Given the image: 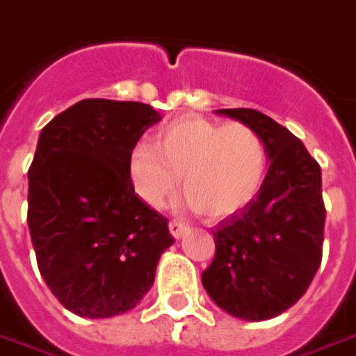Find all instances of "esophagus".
<instances>
[{
    "label": "esophagus",
    "mask_w": 356,
    "mask_h": 356,
    "mask_svg": "<svg viewBox=\"0 0 356 356\" xmlns=\"http://www.w3.org/2000/svg\"><path fill=\"white\" fill-rule=\"evenodd\" d=\"M170 232H171V236H173V238L181 240L183 236H185L186 232H188V227H186V225H183V223H179V221H171Z\"/></svg>",
    "instance_id": "34e87169"
}]
</instances>
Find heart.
<instances>
[{
	"instance_id": "obj_1",
	"label": "heart",
	"mask_w": 356,
	"mask_h": 356,
	"mask_svg": "<svg viewBox=\"0 0 356 356\" xmlns=\"http://www.w3.org/2000/svg\"><path fill=\"white\" fill-rule=\"evenodd\" d=\"M135 194L160 208L181 186L188 204L209 219L244 211L267 173V148L254 127L188 116L162 125L154 145L139 140L127 158Z\"/></svg>"
}]
</instances>
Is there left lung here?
<instances>
[{
    "instance_id": "obj_1",
    "label": "left lung",
    "mask_w": 356,
    "mask_h": 356,
    "mask_svg": "<svg viewBox=\"0 0 356 356\" xmlns=\"http://www.w3.org/2000/svg\"><path fill=\"white\" fill-rule=\"evenodd\" d=\"M216 112L254 127L270 163L255 200L216 227V257L202 284L225 313L267 321L296 305L321 267L326 219L321 165L293 133L259 110Z\"/></svg>"
}]
</instances>
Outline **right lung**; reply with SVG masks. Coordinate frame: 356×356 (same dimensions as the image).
<instances>
[{
    "label": "right lung",
    "mask_w": 356,
    "mask_h": 356,
    "mask_svg": "<svg viewBox=\"0 0 356 356\" xmlns=\"http://www.w3.org/2000/svg\"><path fill=\"white\" fill-rule=\"evenodd\" d=\"M160 120L150 104L86 99L40 133L28 171V229L43 280L78 316L135 309L175 242L127 171L133 145Z\"/></svg>",
    "instance_id": "1"
}]
</instances>
